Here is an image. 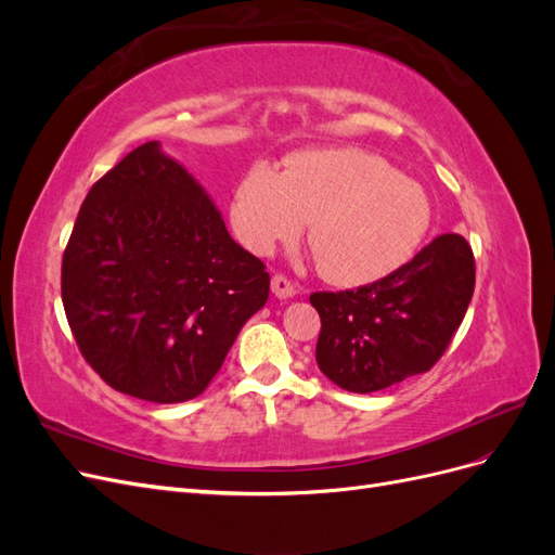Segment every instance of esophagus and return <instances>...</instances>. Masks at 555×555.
I'll use <instances>...</instances> for the list:
<instances>
[{
    "instance_id": "34e87169",
    "label": "esophagus",
    "mask_w": 555,
    "mask_h": 555,
    "mask_svg": "<svg viewBox=\"0 0 555 555\" xmlns=\"http://www.w3.org/2000/svg\"><path fill=\"white\" fill-rule=\"evenodd\" d=\"M271 289H273V294H275L278 298H292V296H296V287H294V284H292L287 278H282V275H273Z\"/></svg>"
}]
</instances>
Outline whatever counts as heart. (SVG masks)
I'll list each match as a JSON object with an SVG mask.
<instances>
[{
    "label": "heart",
    "instance_id": "1",
    "mask_svg": "<svg viewBox=\"0 0 555 555\" xmlns=\"http://www.w3.org/2000/svg\"><path fill=\"white\" fill-rule=\"evenodd\" d=\"M304 222L322 275L359 287L414 255L430 227V204L414 180L361 150L298 153L282 176L257 162L233 188V231L257 255L294 241Z\"/></svg>",
    "mask_w": 555,
    "mask_h": 555
}]
</instances>
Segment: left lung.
Instances as JSON below:
<instances>
[{
    "label": "left lung",
    "instance_id": "1",
    "mask_svg": "<svg viewBox=\"0 0 555 555\" xmlns=\"http://www.w3.org/2000/svg\"><path fill=\"white\" fill-rule=\"evenodd\" d=\"M473 292V247L459 233H442L377 282L310 294L322 319L319 371L351 393L430 371L459 331Z\"/></svg>",
    "mask_w": 555,
    "mask_h": 555
}]
</instances>
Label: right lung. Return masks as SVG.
Segmentation results:
<instances>
[{
    "instance_id": "add662e5",
    "label": "right lung",
    "mask_w": 555,
    "mask_h": 555,
    "mask_svg": "<svg viewBox=\"0 0 555 555\" xmlns=\"http://www.w3.org/2000/svg\"><path fill=\"white\" fill-rule=\"evenodd\" d=\"M268 292L263 261L157 141L92 184L62 257L82 359L115 391L162 405L204 393Z\"/></svg>"
}]
</instances>
